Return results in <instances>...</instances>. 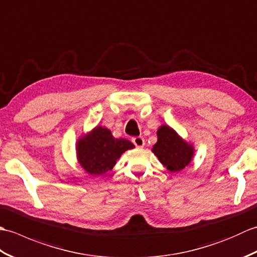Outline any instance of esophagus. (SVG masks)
<instances>
[{
	"label": "esophagus",
	"instance_id": "obj_1",
	"mask_svg": "<svg viewBox=\"0 0 257 257\" xmlns=\"http://www.w3.org/2000/svg\"><path fill=\"white\" fill-rule=\"evenodd\" d=\"M133 143L137 148H143L145 146V139L143 137H135L133 138Z\"/></svg>",
	"mask_w": 257,
	"mask_h": 257
}]
</instances>
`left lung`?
<instances>
[{
    "mask_svg": "<svg viewBox=\"0 0 257 257\" xmlns=\"http://www.w3.org/2000/svg\"><path fill=\"white\" fill-rule=\"evenodd\" d=\"M157 136L158 141L152 152L169 171L179 172L189 165L194 155L192 145L183 140L167 124L159 127Z\"/></svg>",
    "mask_w": 257,
    "mask_h": 257,
    "instance_id": "1",
    "label": "left lung"
}]
</instances>
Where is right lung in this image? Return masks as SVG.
Segmentation results:
<instances>
[{"instance_id": "obj_1", "label": "right lung", "mask_w": 257, "mask_h": 257, "mask_svg": "<svg viewBox=\"0 0 257 257\" xmlns=\"http://www.w3.org/2000/svg\"><path fill=\"white\" fill-rule=\"evenodd\" d=\"M135 148L127 139H116L106 127L97 125L76 145L79 165L92 176H101L111 170L124 151Z\"/></svg>"}]
</instances>
